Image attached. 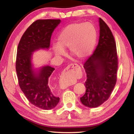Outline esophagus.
I'll use <instances>...</instances> for the list:
<instances>
[{
	"instance_id": "1",
	"label": "esophagus",
	"mask_w": 134,
	"mask_h": 134,
	"mask_svg": "<svg viewBox=\"0 0 134 134\" xmlns=\"http://www.w3.org/2000/svg\"><path fill=\"white\" fill-rule=\"evenodd\" d=\"M78 69L80 70V67L79 65L76 64V63H72V64H69L68 66L65 68L64 69V72H63L62 76H61V80H62V83H63V85L65 86H68L70 85H72L74 81V79H72V77H71L69 75H67V71L68 70H69L70 69L71 70H74V69Z\"/></svg>"
}]
</instances>
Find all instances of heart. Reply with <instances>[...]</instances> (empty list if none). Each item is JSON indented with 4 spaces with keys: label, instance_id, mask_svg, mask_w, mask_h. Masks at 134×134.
I'll return each mask as SVG.
<instances>
[{
    "label": "heart",
    "instance_id": "heart-1",
    "mask_svg": "<svg viewBox=\"0 0 134 134\" xmlns=\"http://www.w3.org/2000/svg\"><path fill=\"white\" fill-rule=\"evenodd\" d=\"M97 38L94 25L87 22H76L67 25L58 37L57 45L53 51L57 56L65 54L64 49L69 48L70 53L79 58H84L92 53Z\"/></svg>",
    "mask_w": 134,
    "mask_h": 134
}]
</instances>
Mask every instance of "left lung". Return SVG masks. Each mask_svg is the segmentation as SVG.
Here are the masks:
<instances>
[{"label":"left lung","instance_id":"obj_1","mask_svg":"<svg viewBox=\"0 0 134 134\" xmlns=\"http://www.w3.org/2000/svg\"><path fill=\"white\" fill-rule=\"evenodd\" d=\"M99 25L98 45L83 65L87 77L86 89L80 100L83 105L92 108L100 106L110 97L116 85L118 68L116 45L112 31L101 18Z\"/></svg>","mask_w":134,"mask_h":134}]
</instances>
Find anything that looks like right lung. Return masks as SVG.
Instances as JSON below:
<instances>
[{"mask_svg": "<svg viewBox=\"0 0 134 134\" xmlns=\"http://www.w3.org/2000/svg\"><path fill=\"white\" fill-rule=\"evenodd\" d=\"M60 19H38L29 26L22 36L18 46L16 71L18 83L29 102L44 110L55 108L60 98L54 95L50 76L55 69L45 66L39 73L32 69V52L40 48H48L50 40Z\"/></svg>", "mask_w": 134, "mask_h": 134, "instance_id": "add662e5", "label": "right lung"}]
</instances>
